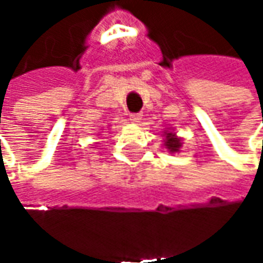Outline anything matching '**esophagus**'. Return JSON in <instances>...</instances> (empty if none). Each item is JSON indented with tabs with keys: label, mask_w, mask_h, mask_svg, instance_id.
I'll use <instances>...</instances> for the list:
<instances>
[{
	"label": "esophagus",
	"mask_w": 263,
	"mask_h": 263,
	"mask_svg": "<svg viewBox=\"0 0 263 263\" xmlns=\"http://www.w3.org/2000/svg\"><path fill=\"white\" fill-rule=\"evenodd\" d=\"M129 120L132 122H139V121L142 120V117H141V114H131L129 115Z\"/></svg>",
	"instance_id": "1"
}]
</instances>
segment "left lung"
Masks as SVG:
<instances>
[{"label": "left lung", "instance_id": "obj_1", "mask_svg": "<svg viewBox=\"0 0 263 263\" xmlns=\"http://www.w3.org/2000/svg\"><path fill=\"white\" fill-rule=\"evenodd\" d=\"M165 146L171 154L179 152L182 148V138L176 137L175 132H165Z\"/></svg>", "mask_w": 263, "mask_h": 263}]
</instances>
